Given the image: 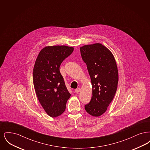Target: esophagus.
I'll return each mask as SVG.
<instances>
[{
    "instance_id": "1",
    "label": "esophagus",
    "mask_w": 150,
    "mask_h": 150,
    "mask_svg": "<svg viewBox=\"0 0 150 150\" xmlns=\"http://www.w3.org/2000/svg\"><path fill=\"white\" fill-rule=\"evenodd\" d=\"M80 91H81V89H80V88H77V89H76L75 90V92L78 93H79V92H80Z\"/></svg>"
}]
</instances>
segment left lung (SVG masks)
I'll return each mask as SVG.
<instances>
[{"mask_svg":"<svg viewBox=\"0 0 150 150\" xmlns=\"http://www.w3.org/2000/svg\"><path fill=\"white\" fill-rule=\"evenodd\" d=\"M92 86V96L85 106L89 114L98 117L103 114L114 99L119 80L114 56L100 43L85 45L80 48Z\"/></svg>","mask_w":150,"mask_h":150,"instance_id":"left-lung-1","label":"left lung"}]
</instances>
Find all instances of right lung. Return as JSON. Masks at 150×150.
<instances>
[{"label": "right lung", "mask_w": 150, "mask_h": 150, "mask_svg": "<svg viewBox=\"0 0 150 150\" xmlns=\"http://www.w3.org/2000/svg\"><path fill=\"white\" fill-rule=\"evenodd\" d=\"M74 48L66 45L47 46L36 58L33 69V83L38 100L52 117L64 113L71 96L59 71V67Z\"/></svg>", "instance_id": "obj_1"}]
</instances>
